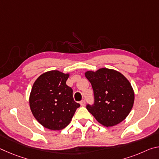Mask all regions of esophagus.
<instances>
[{
  "label": "esophagus",
  "mask_w": 159,
  "mask_h": 159,
  "mask_svg": "<svg viewBox=\"0 0 159 159\" xmlns=\"http://www.w3.org/2000/svg\"><path fill=\"white\" fill-rule=\"evenodd\" d=\"M80 106H82V107L85 106V102L84 99H83V100H81V101L80 102Z\"/></svg>",
  "instance_id": "obj_1"
}]
</instances>
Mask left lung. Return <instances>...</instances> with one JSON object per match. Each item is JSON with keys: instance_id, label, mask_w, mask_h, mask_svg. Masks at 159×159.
I'll use <instances>...</instances> for the list:
<instances>
[{"instance_id": "8db88e82", "label": "left lung", "mask_w": 159, "mask_h": 159, "mask_svg": "<svg viewBox=\"0 0 159 159\" xmlns=\"http://www.w3.org/2000/svg\"><path fill=\"white\" fill-rule=\"evenodd\" d=\"M92 85L95 104L87 109L104 127H111L122 122L133 107L134 93L130 83L120 72L101 68L85 72Z\"/></svg>"}]
</instances>
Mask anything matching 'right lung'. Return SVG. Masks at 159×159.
Returning <instances> with one entry per match:
<instances>
[{
	"label": "right lung",
	"mask_w": 159,
	"mask_h": 159,
	"mask_svg": "<svg viewBox=\"0 0 159 159\" xmlns=\"http://www.w3.org/2000/svg\"><path fill=\"white\" fill-rule=\"evenodd\" d=\"M69 74L52 70L35 80L29 95L34 118L44 128L62 130L71 122L80 104L75 102L73 90L66 84Z\"/></svg>",
	"instance_id": "add662e5"
}]
</instances>
